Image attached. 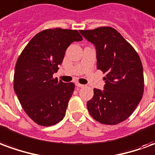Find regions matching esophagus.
I'll return each mask as SVG.
<instances>
[{
    "label": "esophagus",
    "mask_w": 155,
    "mask_h": 155,
    "mask_svg": "<svg viewBox=\"0 0 155 155\" xmlns=\"http://www.w3.org/2000/svg\"><path fill=\"white\" fill-rule=\"evenodd\" d=\"M74 84H75V85H76V86H77V87H80V88H83V87H84V84H80V83H79V82H75V83H74Z\"/></svg>",
    "instance_id": "1"
}]
</instances>
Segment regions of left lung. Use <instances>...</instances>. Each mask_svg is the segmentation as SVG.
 Instances as JSON below:
<instances>
[{"label":"left lung","mask_w":155,"mask_h":155,"mask_svg":"<svg viewBox=\"0 0 155 155\" xmlns=\"http://www.w3.org/2000/svg\"><path fill=\"white\" fill-rule=\"evenodd\" d=\"M96 50L97 69L105 73L104 90L94 89L89 113L104 124H117L132 114L143 93V65L131 45L112 27L80 31Z\"/></svg>","instance_id":"left-lung-1"}]
</instances>
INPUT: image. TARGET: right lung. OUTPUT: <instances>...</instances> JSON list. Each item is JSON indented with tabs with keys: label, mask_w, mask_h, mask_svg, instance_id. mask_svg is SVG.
<instances>
[{
	"label": "right lung",
	"mask_w": 155,
	"mask_h": 155,
	"mask_svg": "<svg viewBox=\"0 0 155 155\" xmlns=\"http://www.w3.org/2000/svg\"><path fill=\"white\" fill-rule=\"evenodd\" d=\"M83 40L75 30L54 28L39 32L16 61L14 91L23 110L35 123L51 126L65 115L74 83L53 78L68 46Z\"/></svg>",
	"instance_id": "add662e5"
}]
</instances>
